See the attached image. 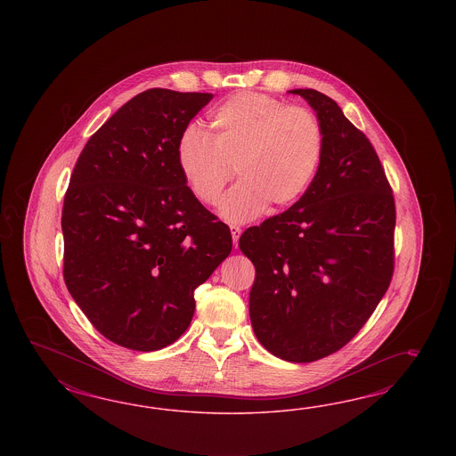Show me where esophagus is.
<instances>
[{
  "instance_id": "obj_1",
  "label": "esophagus",
  "mask_w": 456,
  "mask_h": 456,
  "mask_svg": "<svg viewBox=\"0 0 456 456\" xmlns=\"http://www.w3.org/2000/svg\"><path fill=\"white\" fill-rule=\"evenodd\" d=\"M231 234H232V240H234V246L237 248V244H239V237L242 234V231H240V227H237V225H231Z\"/></svg>"
}]
</instances>
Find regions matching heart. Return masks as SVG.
Here are the masks:
<instances>
[{"mask_svg":"<svg viewBox=\"0 0 456 456\" xmlns=\"http://www.w3.org/2000/svg\"><path fill=\"white\" fill-rule=\"evenodd\" d=\"M324 130L318 115L264 94L242 92L208 115V134L187 126L177 142V166L193 197L214 206L235 175L240 182L221 202L229 222L264 208L296 204L318 172Z\"/></svg>","mask_w":456,"mask_h":456,"instance_id":"1","label":"heart"}]
</instances>
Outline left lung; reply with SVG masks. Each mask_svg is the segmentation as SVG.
<instances>
[{"label":"left lung","mask_w":456,"mask_h":456,"mask_svg":"<svg viewBox=\"0 0 456 456\" xmlns=\"http://www.w3.org/2000/svg\"><path fill=\"white\" fill-rule=\"evenodd\" d=\"M314 109L324 153L303 197L248 227L239 248L256 267L248 314L277 358L311 362L347 345L383 299L395 269V197L371 142L339 105L290 90Z\"/></svg>","instance_id":"8db88e82"}]
</instances>
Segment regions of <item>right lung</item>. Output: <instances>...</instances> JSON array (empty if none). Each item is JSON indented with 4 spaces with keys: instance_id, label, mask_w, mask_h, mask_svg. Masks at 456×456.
Masks as SVG:
<instances>
[{
    "instance_id": "add662e5",
    "label": "right lung",
    "mask_w": 456,
    "mask_h": 456,
    "mask_svg": "<svg viewBox=\"0 0 456 456\" xmlns=\"http://www.w3.org/2000/svg\"><path fill=\"white\" fill-rule=\"evenodd\" d=\"M212 94L151 88L86 142L61 212L63 277L85 316L115 345L157 351L177 341L193 290L232 250L177 166V142Z\"/></svg>"
}]
</instances>
